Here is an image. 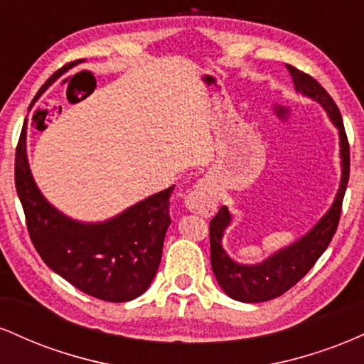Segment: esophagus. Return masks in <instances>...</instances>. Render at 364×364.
<instances>
[{"label":"esophagus","instance_id":"34e87169","mask_svg":"<svg viewBox=\"0 0 364 364\" xmlns=\"http://www.w3.org/2000/svg\"><path fill=\"white\" fill-rule=\"evenodd\" d=\"M185 203L191 212H195V214H200V215H205V217L212 215L215 210L214 198H212V195L208 193L207 188L203 186H196L195 190L186 196Z\"/></svg>","mask_w":364,"mask_h":364}]
</instances>
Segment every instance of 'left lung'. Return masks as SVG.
Masks as SVG:
<instances>
[{"instance_id":"1","label":"left lung","mask_w":364,"mask_h":364,"mask_svg":"<svg viewBox=\"0 0 364 364\" xmlns=\"http://www.w3.org/2000/svg\"><path fill=\"white\" fill-rule=\"evenodd\" d=\"M286 66L289 70L296 90L320 102L328 112L332 123L339 128L342 159L341 186L330 210L321 217L318 224L306 236L275 253L274 257L267 258L260 265H241L228 257V253L223 250V236L225 228L231 223V214H229L228 207L219 208L208 228L212 270L225 294L243 303H262L279 298L308 274V270L315 265L336 235L342 212V200H344L349 181V141L339 107L330 97L328 92L311 75L294 68L292 65Z\"/></svg>"}]
</instances>
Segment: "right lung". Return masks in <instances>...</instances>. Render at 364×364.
I'll return each instance as SVG.
<instances>
[{
  "instance_id": "obj_1",
  "label": "right lung",
  "mask_w": 364,
  "mask_h": 364,
  "mask_svg": "<svg viewBox=\"0 0 364 364\" xmlns=\"http://www.w3.org/2000/svg\"><path fill=\"white\" fill-rule=\"evenodd\" d=\"M60 75H53L49 82ZM25 133L23 127L15 154V186L28 236L46 265L102 301L124 303L147 291L161 263L174 186L141 200L107 223H77L49 205L36 186Z\"/></svg>"
}]
</instances>
